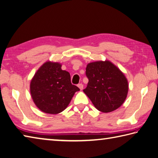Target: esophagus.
I'll return each instance as SVG.
<instances>
[{
	"mask_svg": "<svg viewBox=\"0 0 158 158\" xmlns=\"http://www.w3.org/2000/svg\"><path fill=\"white\" fill-rule=\"evenodd\" d=\"M78 86L79 89H80V90H82V89H83V85H82V83L78 84Z\"/></svg>",
	"mask_w": 158,
	"mask_h": 158,
	"instance_id": "esophagus-1",
	"label": "esophagus"
}]
</instances>
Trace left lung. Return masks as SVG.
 Returning <instances> with one entry per match:
<instances>
[{"label": "left lung", "instance_id": "left-lung-1", "mask_svg": "<svg viewBox=\"0 0 158 158\" xmlns=\"http://www.w3.org/2000/svg\"><path fill=\"white\" fill-rule=\"evenodd\" d=\"M89 82L84 93L98 110L110 112L123 104L128 82L120 69L108 60L89 63L86 68Z\"/></svg>", "mask_w": 158, "mask_h": 158}]
</instances>
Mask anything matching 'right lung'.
Segmentation results:
<instances>
[{"mask_svg": "<svg viewBox=\"0 0 158 158\" xmlns=\"http://www.w3.org/2000/svg\"><path fill=\"white\" fill-rule=\"evenodd\" d=\"M31 97L37 107L45 113L58 114L69 105L73 95L80 89L71 82L68 72L61 69V65L45 63L32 79Z\"/></svg>", "mask_w": 158, "mask_h": 158, "instance_id": "1", "label": "right lung"}]
</instances>
